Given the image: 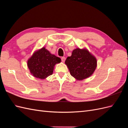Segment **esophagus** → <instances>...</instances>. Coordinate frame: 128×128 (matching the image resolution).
I'll return each mask as SVG.
<instances>
[{
	"label": "esophagus",
	"instance_id": "1",
	"mask_svg": "<svg viewBox=\"0 0 128 128\" xmlns=\"http://www.w3.org/2000/svg\"><path fill=\"white\" fill-rule=\"evenodd\" d=\"M66 60V58L65 57H62L61 58V61L62 62H64V61Z\"/></svg>",
	"mask_w": 128,
	"mask_h": 128
}]
</instances>
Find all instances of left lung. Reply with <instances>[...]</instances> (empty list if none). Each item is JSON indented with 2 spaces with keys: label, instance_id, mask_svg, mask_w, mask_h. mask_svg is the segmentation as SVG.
Returning <instances> with one entry per match:
<instances>
[{
  "label": "left lung",
  "instance_id": "left-lung-1",
  "mask_svg": "<svg viewBox=\"0 0 128 128\" xmlns=\"http://www.w3.org/2000/svg\"><path fill=\"white\" fill-rule=\"evenodd\" d=\"M70 75L77 80H83L91 76L97 66L94 56L86 48L74 50L72 56L65 61Z\"/></svg>",
  "mask_w": 128,
  "mask_h": 128
}]
</instances>
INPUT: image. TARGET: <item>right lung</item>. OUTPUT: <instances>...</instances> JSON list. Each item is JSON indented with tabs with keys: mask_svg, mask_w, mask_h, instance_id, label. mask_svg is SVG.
I'll list each match as a JSON object with an SVG mask.
<instances>
[{
	"mask_svg": "<svg viewBox=\"0 0 128 128\" xmlns=\"http://www.w3.org/2000/svg\"><path fill=\"white\" fill-rule=\"evenodd\" d=\"M60 62V58L52 54L43 47L34 53L27 61V65L32 75L42 80L51 75L54 67Z\"/></svg>",
	"mask_w": 128,
	"mask_h": 128,
	"instance_id": "right-lung-1",
	"label": "right lung"
}]
</instances>
